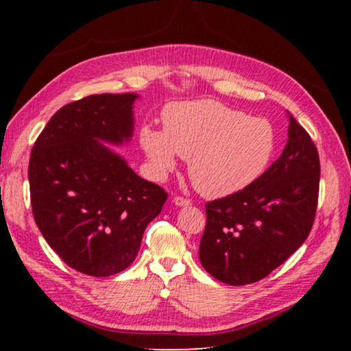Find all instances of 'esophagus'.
Wrapping results in <instances>:
<instances>
[{
	"instance_id": "obj_1",
	"label": "esophagus",
	"mask_w": 351,
	"mask_h": 351,
	"mask_svg": "<svg viewBox=\"0 0 351 351\" xmlns=\"http://www.w3.org/2000/svg\"><path fill=\"white\" fill-rule=\"evenodd\" d=\"M173 204L180 206V207H186V206L190 204V199L184 198V197H175V198H173Z\"/></svg>"
}]
</instances>
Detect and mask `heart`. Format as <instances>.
I'll return each instance as SVG.
<instances>
[{
    "instance_id": "obj_1",
    "label": "heart",
    "mask_w": 351,
    "mask_h": 351,
    "mask_svg": "<svg viewBox=\"0 0 351 351\" xmlns=\"http://www.w3.org/2000/svg\"><path fill=\"white\" fill-rule=\"evenodd\" d=\"M141 145L154 175L167 176L178 156L189 159V176L204 197L240 192L268 167L276 136L266 119L249 117L218 100H195L169 106L164 132L142 128Z\"/></svg>"
}]
</instances>
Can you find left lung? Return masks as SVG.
<instances>
[{"label":"left lung","instance_id":"obj_1","mask_svg":"<svg viewBox=\"0 0 351 351\" xmlns=\"http://www.w3.org/2000/svg\"><path fill=\"white\" fill-rule=\"evenodd\" d=\"M320 162L306 130L289 116L282 156L240 192L206 204L199 261L226 285L258 282L310 235L316 218Z\"/></svg>","mask_w":351,"mask_h":351}]
</instances>
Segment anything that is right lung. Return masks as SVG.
Listing matches in <instances>:
<instances>
[{
  "instance_id": "right-lung-1",
  "label": "right lung",
  "mask_w": 351,
  "mask_h": 351,
  "mask_svg": "<svg viewBox=\"0 0 351 351\" xmlns=\"http://www.w3.org/2000/svg\"><path fill=\"white\" fill-rule=\"evenodd\" d=\"M136 94H94L62 106L35 141L29 159L34 219L64 263L108 277L127 269L147 224L167 201L102 142L133 134Z\"/></svg>"
}]
</instances>
